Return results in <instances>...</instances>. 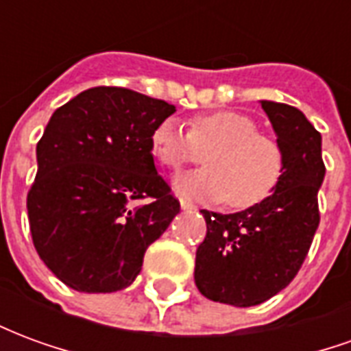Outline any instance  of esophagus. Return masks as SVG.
Instances as JSON below:
<instances>
[{
  "label": "esophagus",
  "instance_id": "obj_1",
  "mask_svg": "<svg viewBox=\"0 0 351 351\" xmlns=\"http://www.w3.org/2000/svg\"><path fill=\"white\" fill-rule=\"evenodd\" d=\"M180 208L182 210H188V213H195L197 210V206L190 203V201H186V199H180Z\"/></svg>",
  "mask_w": 351,
  "mask_h": 351
}]
</instances>
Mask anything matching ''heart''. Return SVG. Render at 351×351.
<instances>
[{"mask_svg": "<svg viewBox=\"0 0 351 351\" xmlns=\"http://www.w3.org/2000/svg\"><path fill=\"white\" fill-rule=\"evenodd\" d=\"M156 160L178 171L206 154V167L176 176L178 195L197 201H226L235 208H250L272 195L284 173V154L267 135L258 133L250 116L216 110L195 116L190 131L175 118L156 125L150 137Z\"/></svg>", "mask_w": 351, "mask_h": 351, "instance_id": "obj_1", "label": "heart"}]
</instances>
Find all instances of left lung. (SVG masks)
I'll return each mask as SVG.
<instances>
[{"label":"left lung","mask_w":351,"mask_h":351,"mask_svg":"<svg viewBox=\"0 0 351 351\" xmlns=\"http://www.w3.org/2000/svg\"><path fill=\"white\" fill-rule=\"evenodd\" d=\"M284 154V173L269 199L246 210H201L206 237L195 254V286L206 299L256 306L295 278L317 226L324 182L322 135L299 108L261 101Z\"/></svg>","instance_id":"left-lung-1"}]
</instances>
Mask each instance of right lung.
Listing matches in <instances>:
<instances>
[{
	"label": "right lung",
	"instance_id": "add662e5",
	"mask_svg": "<svg viewBox=\"0 0 351 351\" xmlns=\"http://www.w3.org/2000/svg\"><path fill=\"white\" fill-rule=\"evenodd\" d=\"M175 110L128 88L97 86L50 116L27 218L39 258L65 286L84 293L131 286L146 248L180 213L150 146Z\"/></svg>",
	"mask_w": 351,
	"mask_h": 351
}]
</instances>
